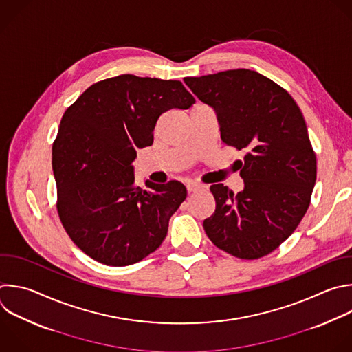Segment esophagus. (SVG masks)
Masks as SVG:
<instances>
[{
  "mask_svg": "<svg viewBox=\"0 0 352 352\" xmlns=\"http://www.w3.org/2000/svg\"><path fill=\"white\" fill-rule=\"evenodd\" d=\"M186 189H188L189 193H192V192H196V190L201 189V185L197 184V182H188L186 184Z\"/></svg>",
  "mask_w": 352,
  "mask_h": 352,
  "instance_id": "obj_1",
  "label": "esophagus"
}]
</instances>
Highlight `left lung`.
<instances>
[{
    "instance_id": "obj_1",
    "label": "left lung",
    "mask_w": 352,
    "mask_h": 352,
    "mask_svg": "<svg viewBox=\"0 0 352 352\" xmlns=\"http://www.w3.org/2000/svg\"><path fill=\"white\" fill-rule=\"evenodd\" d=\"M185 84L217 113L221 140L245 151V189L210 186L215 211L203 228L221 250L256 260L278 249L305 215L316 181V156L292 95L249 69L186 77Z\"/></svg>"
}]
</instances>
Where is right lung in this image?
Here are the masks:
<instances>
[{
  "mask_svg": "<svg viewBox=\"0 0 352 352\" xmlns=\"http://www.w3.org/2000/svg\"><path fill=\"white\" fill-rule=\"evenodd\" d=\"M195 102L181 81L122 74L92 84L66 109L52 145L56 207L70 239L95 261L131 265L163 243L186 188L146 181L141 189L133 162L153 144L163 113Z\"/></svg>",
  "mask_w": 352,
  "mask_h": 352,
  "instance_id": "right-lung-1",
  "label": "right lung"
}]
</instances>
